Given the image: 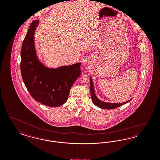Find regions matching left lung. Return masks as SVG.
<instances>
[{"instance_id":"left-lung-1","label":"left lung","mask_w":160,"mask_h":160,"mask_svg":"<svg viewBox=\"0 0 160 160\" xmlns=\"http://www.w3.org/2000/svg\"><path fill=\"white\" fill-rule=\"evenodd\" d=\"M90 93H91V98L94 104L99 107L100 108L104 109H115L116 108H118L121 106L122 105H124L125 103H128L129 102L127 101L126 102L123 103H106L104 102L101 101L96 96L94 93V90L93 84L92 82V80L91 77H90Z\"/></svg>"}]
</instances>
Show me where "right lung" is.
<instances>
[{
  "label": "right lung",
  "mask_w": 160,
  "mask_h": 160,
  "mask_svg": "<svg viewBox=\"0 0 160 160\" xmlns=\"http://www.w3.org/2000/svg\"><path fill=\"white\" fill-rule=\"evenodd\" d=\"M38 20L31 23L23 41L21 72L26 88L34 99L42 105L58 107L66 103L72 84L81 74V63L48 68L38 60L33 35Z\"/></svg>",
  "instance_id": "add662e5"
}]
</instances>
